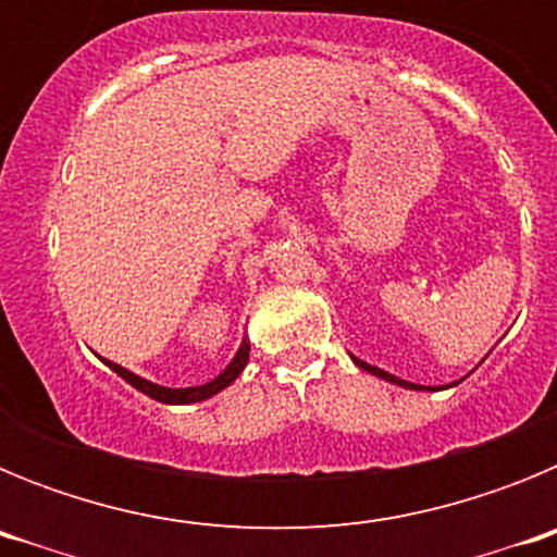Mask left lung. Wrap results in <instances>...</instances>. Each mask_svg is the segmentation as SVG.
Masks as SVG:
<instances>
[{
	"mask_svg": "<svg viewBox=\"0 0 557 557\" xmlns=\"http://www.w3.org/2000/svg\"><path fill=\"white\" fill-rule=\"evenodd\" d=\"M354 362H357V366L362 368V371L373 373V376H379V379H385V382H393V385L410 387V391H424V387H421V385H412V382H405V379H396V376H393V373L382 371V368H376V366H368V362H362V359H357V357H354Z\"/></svg>",
	"mask_w": 557,
	"mask_h": 557,
	"instance_id": "8db88e82",
	"label": "left lung"
}]
</instances>
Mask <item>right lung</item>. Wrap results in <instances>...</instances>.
<instances>
[{"label":"right lung","mask_w":557,"mask_h":557,"mask_svg":"<svg viewBox=\"0 0 557 557\" xmlns=\"http://www.w3.org/2000/svg\"><path fill=\"white\" fill-rule=\"evenodd\" d=\"M248 354H250V343L248 339H243V346H239L236 357L231 359V366L225 368L218 379H211V382H206V385H198V387H161V385H152V382H147V379L136 376V373L125 371V368L116 366V362H108L106 359V366L111 368V371L120 373L127 385H133L136 391L145 393V396L156 398V401H161V405H195V401H203V398L214 396V393H220L223 387H228L231 382H234V379L243 373V368L248 366Z\"/></svg>","instance_id":"1"}]
</instances>
